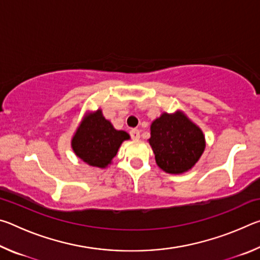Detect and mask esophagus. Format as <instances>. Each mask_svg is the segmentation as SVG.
<instances>
[{
  "instance_id": "esophagus-1",
  "label": "esophagus",
  "mask_w": 260,
  "mask_h": 260,
  "mask_svg": "<svg viewBox=\"0 0 260 260\" xmlns=\"http://www.w3.org/2000/svg\"><path fill=\"white\" fill-rule=\"evenodd\" d=\"M131 136L133 140H139L140 139V131L136 128H133L131 131Z\"/></svg>"
}]
</instances>
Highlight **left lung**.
<instances>
[{"label": "left lung", "mask_w": 260, "mask_h": 260, "mask_svg": "<svg viewBox=\"0 0 260 260\" xmlns=\"http://www.w3.org/2000/svg\"><path fill=\"white\" fill-rule=\"evenodd\" d=\"M157 165L166 173L182 174L191 170L205 150L203 132L181 110L162 112L150 126L148 140Z\"/></svg>", "instance_id": "1"}]
</instances>
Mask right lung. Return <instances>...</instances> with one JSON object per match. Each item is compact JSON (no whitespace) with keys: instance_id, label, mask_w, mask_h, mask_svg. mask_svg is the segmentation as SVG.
<instances>
[{"instance_id":"right-lung-1","label":"right lung","mask_w":260,"mask_h":260,"mask_svg":"<svg viewBox=\"0 0 260 260\" xmlns=\"http://www.w3.org/2000/svg\"><path fill=\"white\" fill-rule=\"evenodd\" d=\"M129 140L128 133L118 131L103 116L102 110L87 112L71 140L76 155L86 164L100 169L111 165L121 143Z\"/></svg>"}]
</instances>
